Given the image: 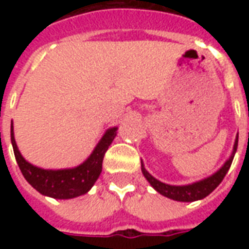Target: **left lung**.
<instances>
[{"label":"left lung","instance_id":"8db88e82","mask_svg":"<svg viewBox=\"0 0 249 249\" xmlns=\"http://www.w3.org/2000/svg\"><path fill=\"white\" fill-rule=\"evenodd\" d=\"M237 141H239V136H236L232 155H231L230 159L224 162V165L220 168L217 172L213 173L209 178H203V180L196 181V183L193 184H188V185H169V184L161 183V181H159L157 178H153L151 173L146 171L145 168H144L142 161H141V171H142L144 178L149 181L152 187L155 188L160 195L165 196V197L172 198V200H176V201H196V200H201V198L207 197L211 192H213L214 189L217 188V185L223 181V178H225L228 169L231 168L232 160L235 157L236 149H237Z\"/></svg>","mask_w":249,"mask_h":249}]
</instances>
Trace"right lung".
<instances>
[{
	"mask_svg": "<svg viewBox=\"0 0 249 249\" xmlns=\"http://www.w3.org/2000/svg\"><path fill=\"white\" fill-rule=\"evenodd\" d=\"M116 130L117 128H110L107 130L103 139L98 141L92 155L78 167L58 169V171L35 167L25 160L19 153L14 140L13 123L10 125V139L19 169L26 178V181L36 191L53 198H73L87 193L93 187V184L96 183V180L103 171L105 152L108 151L109 145L116 137Z\"/></svg>",
	"mask_w": 249,
	"mask_h": 249,
	"instance_id": "right-lung-1",
	"label": "right lung"
}]
</instances>
